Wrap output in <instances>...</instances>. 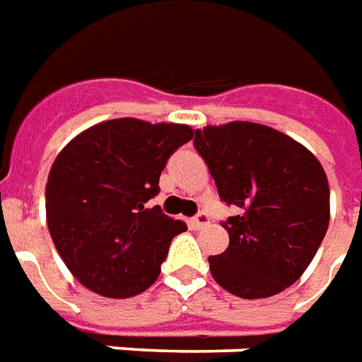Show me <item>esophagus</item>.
Segmentation results:
<instances>
[{"instance_id": "obj_1", "label": "esophagus", "mask_w": 362, "mask_h": 362, "mask_svg": "<svg viewBox=\"0 0 362 362\" xmlns=\"http://www.w3.org/2000/svg\"><path fill=\"white\" fill-rule=\"evenodd\" d=\"M209 224H210V216L206 214V212H199V214H197V216L191 220V226L197 228V230H201V228L209 226Z\"/></svg>"}]
</instances>
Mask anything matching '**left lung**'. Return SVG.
<instances>
[{
	"label": "left lung",
	"mask_w": 362,
	"mask_h": 362,
	"mask_svg": "<svg viewBox=\"0 0 362 362\" xmlns=\"http://www.w3.org/2000/svg\"><path fill=\"white\" fill-rule=\"evenodd\" d=\"M220 199L238 214L222 226L224 253L210 273L240 298H267L296 283L329 224V185L322 163L275 128L235 120L194 132Z\"/></svg>",
	"instance_id": "left-lung-1"
}]
</instances>
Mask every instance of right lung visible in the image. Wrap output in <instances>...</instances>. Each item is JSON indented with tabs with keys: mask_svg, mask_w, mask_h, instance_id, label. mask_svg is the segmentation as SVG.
<instances>
[{
	"mask_svg": "<svg viewBox=\"0 0 362 362\" xmlns=\"http://www.w3.org/2000/svg\"><path fill=\"white\" fill-rule=\"evenodd\" d=\"M175 122L115 119L78 134L54 160L46 222L70 273L107 298H130L160 276L171 240L185 232L148 201L169 156L193 138Z\"/></svg>",
	"mask_w": 362,
	"mask_h": 362,
	"instance_id": "right-lung-1",
	"label": "right lung"
}]
</instances>
